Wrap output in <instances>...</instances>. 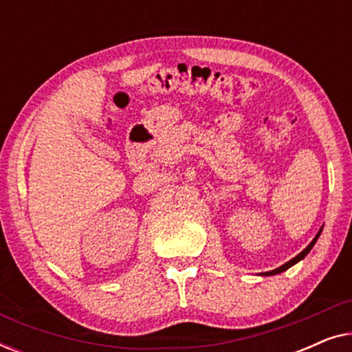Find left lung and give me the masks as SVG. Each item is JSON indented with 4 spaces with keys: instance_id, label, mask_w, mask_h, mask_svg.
<instances>
[{
    "instance_id": "8db88e82",
    "label": "left lung",
    "mask_w": 352,
    "mask_h": 352,
    "mask_svg": "<svg viewBox=\"0 0 352 352\" xmlns=\"http://www.w3.org/2000/svg\"><path fill=\"white\" fill-rule=\"evenodd\" d=\"M320 232H322V229L319 230V234H317V235H316V239H314V240H312V242H311L309 245H307V248H305V250H302V252H301L300 254H298V256H295V258H293V259H290V261H288V263H285V264H283V266H280V267H277V269H274V271H271V272H264V274H263V276H276V274H280V272H283V271H287V269H288V267H292V266H293V264H296L298 261H301V259H302V258H305V256H306V254L311 252V248H312V247H314V243L317 242V239H319V235H320Z\"/></svg>"
}]
</instances>
